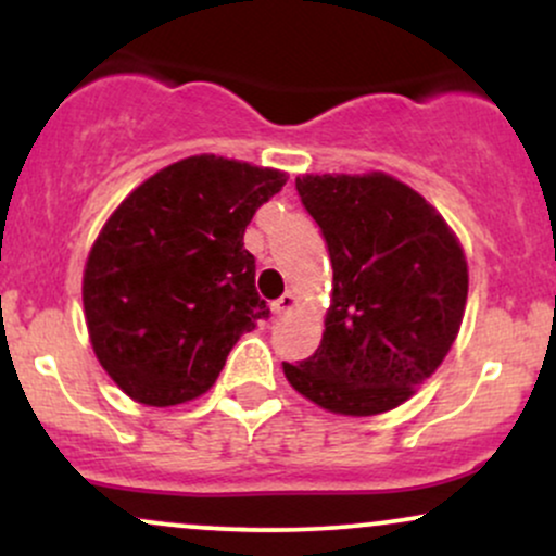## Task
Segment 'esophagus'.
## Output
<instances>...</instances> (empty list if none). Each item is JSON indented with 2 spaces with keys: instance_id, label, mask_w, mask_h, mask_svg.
<instances>
[{
  "instance_id": "34e87169",
  "label": "esophagus",
  "mask_w": 556,
  "mask_h": 556,
  "mask_svg": "<svg viewBox=\"0 0 556 556\" xmlns=\"http://www.w3.org/2000/svg\"><path fill=\"white\" fill-rule=\"evenodd\" d=\"M295 305H298V298L292 295V292H285L282 298L274 300V303H271V314L274 316H285V314H290V311L295 308Z\"/></svg>"
}]
</instances>
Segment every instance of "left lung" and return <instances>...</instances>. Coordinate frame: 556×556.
<instances>
[{
	"mask_svg": "<svg viewBox=\"0 0 556 556\" xmlns=\"http://www.w3.org/2000/svg\"><path fill=\"white\" fill-rule=\"evenodd\" d=\"M305 212L327 240L331 303L311 358L287 381L324 410L376 416L437 371L460 331L468 264L424 195L384 172L303 175Z\"/></svg>",
	"mask_w": 556,
	"mask_h": 556,
	"instance_id": "left-lung-1",
	"label": "left lung"
}]
</instances>
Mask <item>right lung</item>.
<instances>
[{
	"mask_svg": "<svg viewBox=\"0 0 556 556\" xmlns=\"http://www.w3.org/2000/svg\"><path fill=\"white\" fill-rule=\"evenodd\" d=\"M285 172L201 154L169 164L117 206L83 274L93 353L127 397L169 407L208 392L242 331L269 308L245 227Z\"/></svg>",
	"mask_w": 556,
	"mask_h": 556,
	"instance_id": "right-lung-1",
	"label": "right lung"
}]
</instances>
